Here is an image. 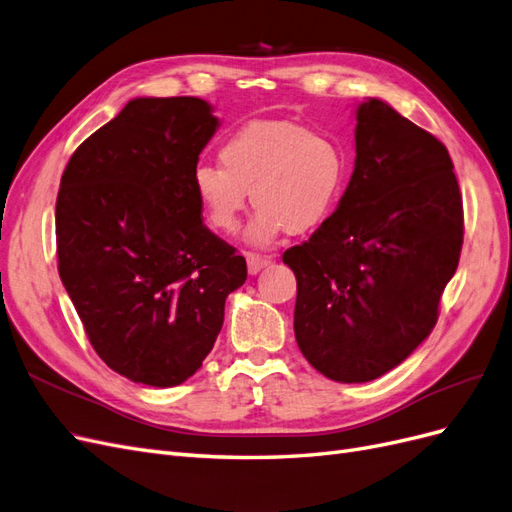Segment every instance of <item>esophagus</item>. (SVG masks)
Segmentation results:
<instances>
[{"label":"esophagus","mask_w":512,"mask_h":512,"mask_svg":"<svg viewBox=\"0 0 512 512\" xmlns=\"http://www.w3.org/2000/svg\"><path fill=\"white\" fill-rule=\"evenodd\" d=\"M267 265H271V258L260 256V254H252V252L247 254V271H250V275L260 273Z\"/></svg>","instance_id":"1"}]
</instances>
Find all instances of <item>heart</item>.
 <instances>
[{
    "instance_id": "1",
    "label": "heart",
    "mask_w": 512,
    "mask_h": 512,
    "mask_svg": "<svg viewBox=\"0 0 512 512\" xmlns=\"http://www.w3.org/2000/svg\"><path fill=\"white\" fill-rule=\"evenodd\" d=\"M220 162L198 164L192 190L207 222L224 235L239 228L250 192L256 211L247 239L256 245L320 228L335 213L348 179L342 141L288 119L243 123L224 138Z\"/></svg>"
}]
</instances>
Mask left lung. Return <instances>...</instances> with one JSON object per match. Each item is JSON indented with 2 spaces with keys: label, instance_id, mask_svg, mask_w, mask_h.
<instances>
[{
  "label": "left lung",
  "instance_id": "1",
  "mask_svg": "<svg viewBox=\"0 0 512 512\" xmlns=\"http://www.w3.org/2000/svg\"><path fill=\"white\" fill-rule=\"evenodd\" d=\"M354 143L335 213L282 256L297 275V344L346 384L380 378L431 333L463 245L459 183L436 136L369 98Z\"/></svg>",
  "mask_w": 512,
  "mask_h": 512
}]
</instances>
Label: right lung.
Here are the masks:
<instances>
[{
    "label": "right lung",
    "instance_id": "1",
    "mask_svg": "<svg viewBox=\"0 0 512 512\" xmlns=\"http://www.w3.org/2000/svg\"><path fill=\"white\" fill-rule=\"evenodd\" d=\"M218 126L200 98H136L61 175L59 277L100 359L132 382L166 389L194 376L247 277L192 190Z\"/></svg>",
    "mask_w": 512,
    "mask_h": 512
}]
</instances>
